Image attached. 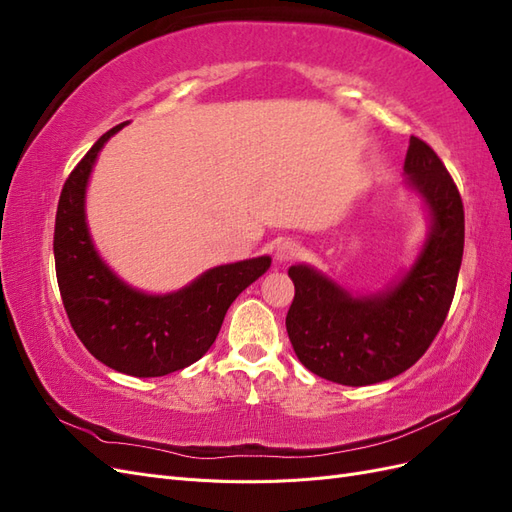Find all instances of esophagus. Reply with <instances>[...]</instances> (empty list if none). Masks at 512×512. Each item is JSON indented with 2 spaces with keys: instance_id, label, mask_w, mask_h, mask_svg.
I'll list each match as a JSON object with an SVG mask.
<instances>
[{
  "instance_id": "1",
  "label": "esophagus",
  "mask_w": 512,
  "mask_h": 512,
  "mask_svg": "<svg viewBox=\"0 0 512 512\" xmlns=\"http://www.w3.org/2000/svg\"><path fill=\"white\" fill-rule=\"evenodd\" d=\"M301 254V247L294 241H282L275 250V262L277 265H288V262L297 260Z\"/></svg>"
}]
</instances>
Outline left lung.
Listing matches in <instances>:
<instances>
[{"instance_id":"obj_1","label":"left lung","mask_w":512,"mask_h":512,"mask_svg":"<svg viewBox=\"0 0 512 512\" xmlns=\"http://www.w3.org/2000/svg\"><path fill=\"white\" fill-rule=\"evenodd\" d=\"M404 175L427 209L429 232L397 282L352 294L309 265L288 269L290 344L324 380L367 386L404 374L431 346L453 303L466 230L459 190L436 151L416 136H410Z\"/></svg>"}]
</instances>
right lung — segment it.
<instances>
[{
    "mask_svg": "<svg viewBox=\"0 0 512 512\" xmlns=\"http://www.w3.org/2000/svg\"><path fill=\"white\" fill-rule=\"evenodd\" d=\"M126 123L102 134L64 183L53 237L55 271L61 301L83 346L121 374L158 378L196 363L211 348L230 303L267 273L271 258L213 267L166 294L123 282L91 241L85 196L98 153Z\"/></svg>",
    "mask_w": 512,
    "mask_h": 512,
    "instance_id": "right-lung-1",
    "label": "right lung"
}]
</instances>
